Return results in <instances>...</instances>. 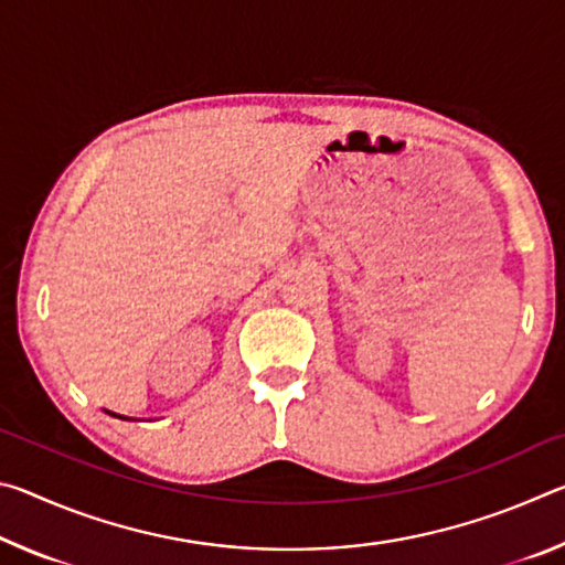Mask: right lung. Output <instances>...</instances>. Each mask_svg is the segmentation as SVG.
<instances>
[{
    "instance_id": "obj_1",
    "label": "right lung",
    "mask_w": 565,
    "mask_h": 565,
    "mask_svg": "<svg viewBox=\"0 0 565 565\" xmlns=\"http://www.w3.org/2000/svg\"><path fill=\"white\" fill-rule=\"evenodd\" d=\"M104 411H107V408H104ZM107 414H109V416H114V418H124V420H129V416H121V414H114V411H107Z\"/></svg>"
}]
</instances>
